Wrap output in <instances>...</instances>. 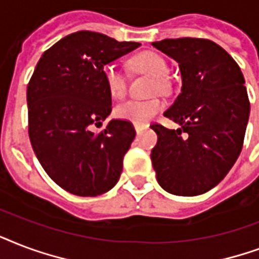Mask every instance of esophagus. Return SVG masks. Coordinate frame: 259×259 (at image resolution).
I'll return each mask as SVG.
<instances>
[{
  "instance_id": "esophagus-1",
  "label": "esophagus",
  "mask_w": 259,
  "mask_h": 259,
  "mask_svg": "<svg viewBox=\"0 0 259 259\" xmlns=\"http://www.w3.org/2000/svg\"><path fill=\"white\" fill-rule=\"evenodd\" d=\"M144 125H138V124H135V131H136V134H140V132L143 131L144 130Z\"/></svg>"
}]
</instances>
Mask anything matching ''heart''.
I'll list each match as a JSON object with an SVG mask.
<instances>
[{
  "label": "heart",
  "instance_id": "b5f03b06",
  "mask_svg": "<svg viewBox=\"0 0 259 259\" xmlns=\"http://www.w3.org/2000/svg\"><path fill=\"white\" fill-rule=\"evenodd\" d=\"M130 65L134 70L146 73L157 79V89L163 90L166 88L165 78L169 74V66L166 63L165 58L154 51H144L138 54L130 61ZM104 82L107 86L111 97L120 100L127 93V78L123 70L115 63H108L102 69ZM163 109V102L161 100H150V101H140V100H128V101L119 104L115 108V116L117 119L127 120L138 125L147 124L159 112Z\"/></svg>",
  "mask_w": 259,
  "mask_h": 259
}]
</instances>
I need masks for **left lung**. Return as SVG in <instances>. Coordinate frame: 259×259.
<instances>
[{
    "mask_svg": "<svg viewBox=\"0 0 259 259\" xmlns=\"http://www.w3.org/2000/svg\"><path fill=\"white\" fill-rule=\"evenodd\" d=\"M178 63L181 93L163 113L180 124H152L158 143L152 167L162 189L198 196L215 188L239 157L250 115L243 74L230 54L211 40L181 37L151 43Z\"/></svg>",
    "mask_w": 259,
    "mask_h": 259,
    "instance_id": "8db88e82",
    "label": "left lung"
}]
</instances>
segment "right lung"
<instances>
[{
	"instance_id": "add662e5",
	"label": "right lung",
	"mask_w": 259,
	"mask_h": 259,
	"mask_svg": "<svg viewBox=\"0 0 259 259\" xmlns=\"http://www.w3.org/2000/svg\"><path fill=\"white\" fill-rule=\"evenodd\" d=\"M98 32L66 36L41 55L27 89L28 132L36 158L55 184L70 193L94 197L111 190L123 171V158L135 128L112 119L102 69L139 47Z\"/></svg>"
}]
</instances>
